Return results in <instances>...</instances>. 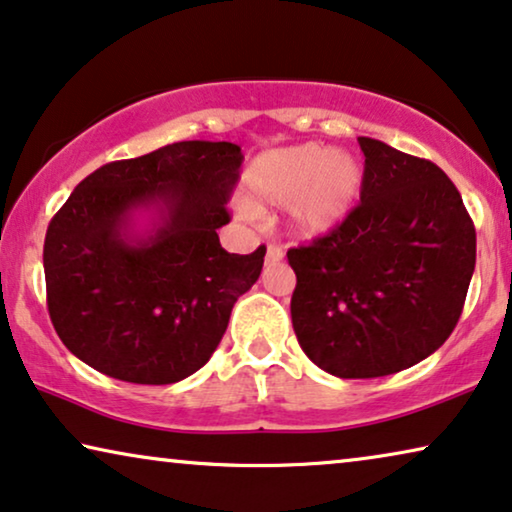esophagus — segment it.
Returning <instances> with one entry per match:
<instances>
[{"label": "esophagus", "mask_w": 512, "mask_h": 512, "mask_svg": "<svg viewBox=\"0 0 512 512\" xmlns=\"http://www.w3.org/2000/svg\"><path fill=\"white\" fill-rule=\"evenodd\" d=\"M283 257L285 253L280 246H266V262H280Z\"/></svg>", "instance_id": "34e87169"}]
</instances>
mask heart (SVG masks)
Here are the masks:
<instances>
[{"mask_svg":"<svg viewBox=\"0 0 512 512\" xmlns=\"http://www.w3.org/2000/svg\"><path fill=\"white\" fill-rule=\"evenodd\" d=\"M243 185L255 204L283 206L292 232L313 239L348 218L362 192L364 169L348 150L299 143L255 157ZM241 211L248 213V206Z\"/></svg>","mask_w":512,"mask_h":512,"instance_id":"obj_1","label":"heart"}]
</instances>
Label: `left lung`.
<instances>
[{
	"instance_id": "obj_1",
	"label": "left lung",
	"mask_w": 512,
	"mask_h": 512,
	"mask_svg": "<svg viewBox=\"0 0 512 512\" xmlns=\"http://www.w3.org/2000/svg\"><path fill=\"white\" fill-rule=\"evenodd\" d=\"M364 185L341 225L287 250L292 327L338 378L408 369L448 341L475 269V227L434 162L359 136Z\"/></svg>"
}]
</instances>
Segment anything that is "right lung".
I'll use <instances>...</instances> for the list:
<instances>
[{
  "label": "right lung",
  "instance_id": "add662e5",
  "mask_svg": "<svg viewBox=\"0 0 512 512\" xmlns=\"http://www.w3.org/2000/svg\"><path fill=\"white\" fill-rule=\"evenodd\" d=\"M241 162L236 143L178 141L76 185L48 225L43 271L50 320L81 362L171 385L211 359L266 253H227L215 232L229 222ZM139 207L158 211L148 237L128 234Z\"/></svg>",
  "mask_w": 512,
  "mask_h": 512
}]
</instances>
